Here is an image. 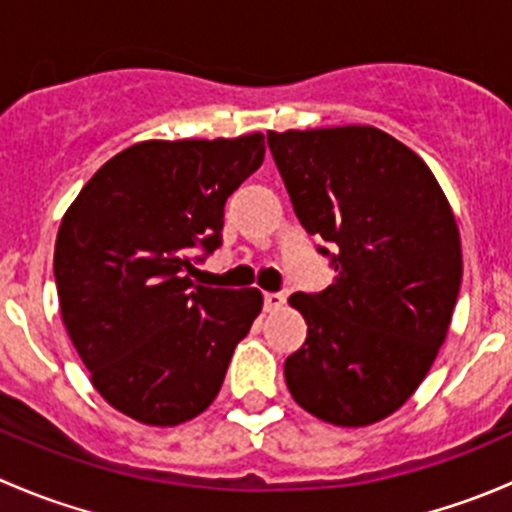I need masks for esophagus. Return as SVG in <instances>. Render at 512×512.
<instances>
[{
    "mask_svg": "<svg viewBox=\"0 0 512 512\" xmlns=\"http://www.w3.org/2000/svg\"><path fill=\"white\" fill-rule=\"evenodd\" d=\"M262 299H265L267 312H275V309H280L282 304H285V294H280V292H265L262 294Z\"/></svg>",
    "mask_w": 512,
    "mask_h": 512,
    "instance_id": "1",
    "label": "esophagus"
}]
</instances>
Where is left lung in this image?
Listing matches in <instances>:
<instances>
[{"instance_id": "8db88e82", "label": "left lung", "mask_w": 512, "mask_h": 512, "mask_svg": "<svg viewBox=\"0 0 512 512\" xmlns=\"http://www.w3.org/2000/svg\"><path fill=\"white\" fill-rule=\"evenodd\" d=\"M297 220L322 237L334 282L297 292L307 342L285 361L304 411L334 426L394 414L431 369L463 277L461 235L441 185L374 126L267 131Z\"/></svg>"}]
</instances>
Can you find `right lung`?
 Listing matches in <instances>:
<instances>
[{"label": "right lung", "mask_w": 512, "mask_h": 512, "mask_svg": "<svg viewBox=\"0 0 512 512\" xmlns=\"http://www.w3.org/2000/svg\"><path fill=\"white\" fill-rule=\"evenodd\" d=\"M262 158V133L136 143L66 210L54 247L61 317L96 391L121 414L178 426L218 396L262 294L188 275L223 245L227 198Z\"/></svg>", "instance_id": "right-lung-1"}]
</instances>
